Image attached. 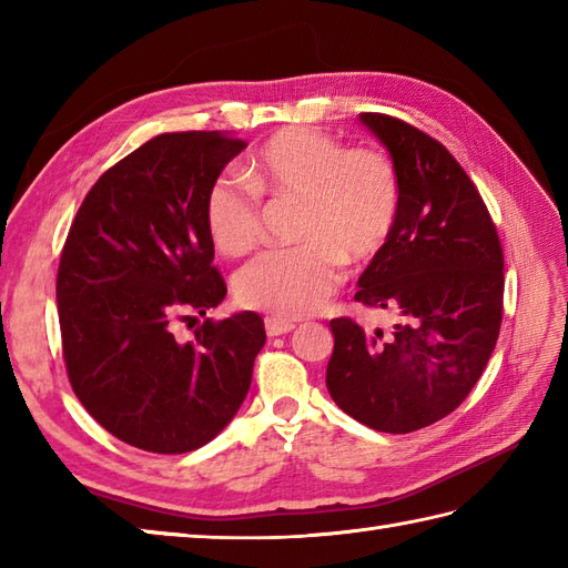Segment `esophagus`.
I'll use <instances>...</instances> for the list:
<instances>
[{
  "label": "esophagus",
  "mask_w": 568,
  "mask_h": 568,
  "mask_svg": "<svg viewBox=\"0 0 568 568\" xmlns=\"http://www.w3.org/2000/svg\"><path fill=\"white\" fill-rule=\"evenodd\" d=\"M295 329V322L291 320H281V317H265V334L268 336H281V334H287Z\"/></svg>",
  "instance_id": "esophagus-1"
}]
</instances>
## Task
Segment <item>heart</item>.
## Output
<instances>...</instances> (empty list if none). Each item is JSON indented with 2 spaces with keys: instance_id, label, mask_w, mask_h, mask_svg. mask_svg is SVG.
<instances>
[{
  "instance_id": "1",
  "label": "heart",
  "mask_w": 568,
  "mask_h": 568,
  "mask_svg": "<svg viewBox=\"0 0 568 568\" xmlns=\"http://www.w3.org/2000/svg\"><path fill=\"white\" fill-rule=\"evenodd\" d=\"M204 195V226L226 256L261 241V200H300L295 236L303 244L265 251L234 277L244 307L273 317H305L342 283L344 258L364 263L388 241L400 212V175L388 153L352 146L307 126H287L265 139L241 165Z\"/></svg>"
}]
</instances>
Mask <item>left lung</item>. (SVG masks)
Returning a JSON list of instances; mask_svg holds the SVG:
<instances>
[{
    "label": "left lung",
    "instance_id": "obj_1",
    "mask_svg": "<svg viewBox=\"0 0 568 568\" xmlns=\"http://www.w3.org/2000/svg\"><path fill=\"white\" fill-rule=\"evenodd\" d=\"M400 175V212L358 277L356 303L400 312L390 332L329 322L327 388L346 415L388 434L439 422L466 400L503 322V246L474 180L437 139L361 114Z\"/></svg>",
    "mask_w": 568,
    "mask_h": 568
}]
</instances>
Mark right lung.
Masks as SVG:
<instances>
[{
  "instance_id": "add662e5",
  "label": "right lung",
  "mask_w": 568,
  "mask_h": 568,
  "mask_svg": "<svg viewBox=\"0 0 568 568\" xmlns=\"http://www.w3.org/2000/svg\"><path fill=\"white\" fill-rule=\"evenodd\" d=\"M246 141L173 131L143 143L84 195L60 253L55 297L68 378L82 407L136 449L185 454L244 403L263 320L207 317L190 342L175 320L226 295L204 195Z\"/></svg>"
}]
</instances>
